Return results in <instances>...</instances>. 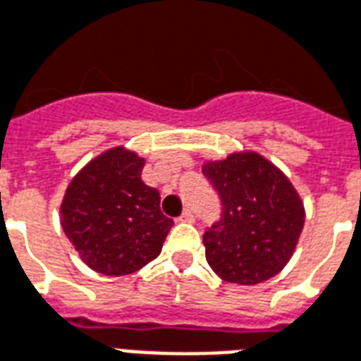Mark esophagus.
Listing matches in <instances>:
<instances>
[{
	"label": "esophagus",
	"mask_w": 361,
	"mask_h": 361,
	"mask_svg": "<svg viewBox=\"0 0 361 361\" xmlns=\"http://www.w3.org/2000/svg\"><path fill=\"white\" fill-rule=\"evenodd\" d=\"M178 220H180V221H188V224H191V221L195 220V216H193V212H191V210H185V212H183V214H181L180 218H178Z\"/></svg>",
	"instance_id": "34e87169"
}]
</instances>
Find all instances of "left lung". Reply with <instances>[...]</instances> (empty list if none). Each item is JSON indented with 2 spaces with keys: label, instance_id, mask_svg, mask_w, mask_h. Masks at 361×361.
I'll use <instances>...</instances> for the list:
<instances>
[{
  "label": "left lung",
  "instance_id": "left-lung-1",
  "mask_svg": "<svg viewBox=\"0 0 361 361\" xmlns=\"http://www.w3.org/2000/svg\"><path fill=\"white\" fill-rule=\"evenodd\" d=\"M202 173L221 202V218L202 235L210 268L239 285L277 276L304 228V204L289 178L250 151L207 162Z\"/></svg>",
  "mask_w": 361,
  "mask_h": 361
}]
</instances>
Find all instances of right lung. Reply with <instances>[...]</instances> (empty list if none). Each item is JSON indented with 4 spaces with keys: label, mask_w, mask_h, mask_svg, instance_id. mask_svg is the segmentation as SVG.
<instances>
[{
    "label": "right lung",
    "mask_w": 361,
    "mask_h": 361,
    "mask_svg": "<svg viewBox=\"0 0 361 361\" xmlns=\"http://www.w3.org/2000/svg\"><path fill=\"white\" fill-rule=\"evenodd\" d=\"M145 160L124 147L87 162L66 188L61 224L80 258L103 276H128L154 260L173 226L160 195L141 180Z\"/></svg>",
    "instance_id": "add662e5"
}]
</instances>
